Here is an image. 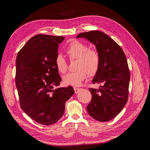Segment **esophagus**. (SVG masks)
<instances>
[{
    "instance_id": "obj_1",
    "label": "esophagus",
    "mask_w": 150,
    "mask_h": 150,
    "mask_svg": "<svg viewBox=\"0 0 150 150\" xmlns=\"http://www.w3.org/2000/svg\"><path fill=\"white\" fill-rule=\"evenodd\" d=\"M81 88H74V93H76V94H77V93H78L79 91H80V90H81Z\"/></svg>"
}]
</instances>
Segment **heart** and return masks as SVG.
<instances>
[{"instance_id":"heart-1","label":"heart","mask_w":150,"mask_h":150,"mask_svg":"<svg viewBox=\"0 0 150 150\" xmlns=\"http://www.w3.org/2000/svg\"><path fill=\"white\" fill-rule=\"evenodd\" d=\"M65 52L70 60L77 59V71L69 72L63 78V82L66 85L78 86L86 79L88 74L93 76L97 73L101 61L100 55L97 50L89 49L87 44L79 40H73L67 45ZM54 64L60 74H64L66 72L67 63L61 54L57 55Z\"/></svg>"}]
</instances>
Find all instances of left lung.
Here are the masks:
<instances>
[{
  "label": "left lung",
  "instance_id": "8db88e82",
  "mask_svg": "<svg viewBox=\"0 0 150 150\" xmlns=\"http://www.w3.org/2000/svg\"><path fill=\"white\" fill-rule=\"evenodd\" d=\"M96 46L101 58L100 66L92 82L101 84L98 89L89 88L92 99L87 110L94 120L106 122L115 117L128 99L130 79L126 57L114 40L101 31L92 30L79 34Z\"/></svg>",
  "mask_w": 150,
  "mask_h": 150
}]
</instances>
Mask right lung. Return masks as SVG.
Segmentation results:
<instances>
[{
    "mask_svg": "<svg viewBox=\"0 0 150 150\" xmlns=\"http://www.w3.org/2000/svg\"><path fill=\"white\" fill-rule=\"evenodd\" d=\"M62 36L36 35L17 54L16 85L20 105L30 118L38 123L51 125L64 115L65 104L74 89L59 88L61 78L54 60L58 55Z\"/></svg>",
    "mask_w": 150,
    "mask_h": 150,
    "instance_id": "1",
    "label": "right lung"
}]
</instances>
